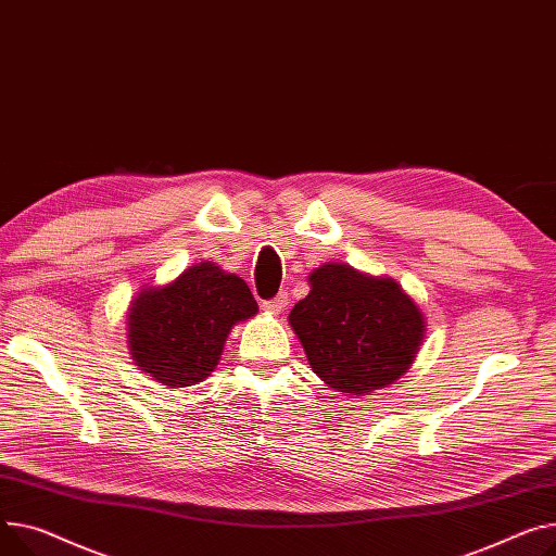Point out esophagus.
Masks as SVG:
<instances>
[{
  "instance_id": "1",
  "label": "esophagus",
  "mask_w": 556,
  "mask_h": 556,
  "mask_svg": "<svg viewBox=\"0 0 556 556\" xmlns=\"http://www.w3.org/2000/svg\"><path fill=\"white\" fill-rule=\"evenodd\" d=\"M286 306H288V294H277L275 300H268V302H264V311H268V313H273V315H279V313H283L286 311Z\"/></svg>"
}]
</instances>
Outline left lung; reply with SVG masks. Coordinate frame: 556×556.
Listing matches in <instances>:
<instances>
[{"instance_id": "1", "label": "left lung", "mask_w": 556, "mask_h": 556, "mask_svg": "<svg viewBox=\"0 0 556 556\" xmlns=\"http://www.w3.org/2000/svg\"><path fill=\"white\" fill-rule=\"evenodd\" d=\"M288 321L313 374L330 389L368 395L409 371L425 338V317L391 277L324 264Z\"/></svg>"}]
</instances>
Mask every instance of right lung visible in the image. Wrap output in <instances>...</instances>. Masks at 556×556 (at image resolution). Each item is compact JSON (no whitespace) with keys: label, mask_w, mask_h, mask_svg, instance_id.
I'll return each mask as SVG.
<instances>
[{"label":"right lung","mask_w":556,"mask_h":556,"mask_svg":"<svg viewBox=\"0 0 556 556\" xmlns=\"http://www.w3.org/2000/svg\"><path fill=\"white\" fill-rule=\"evenodd\" d=\"M258 313L248 283L201 262L167 286L142 288L127 313V342L140 371L169 389L203 382L235 324Z\"/></svg>","instance_id":"add662e5"}]
</instances>
